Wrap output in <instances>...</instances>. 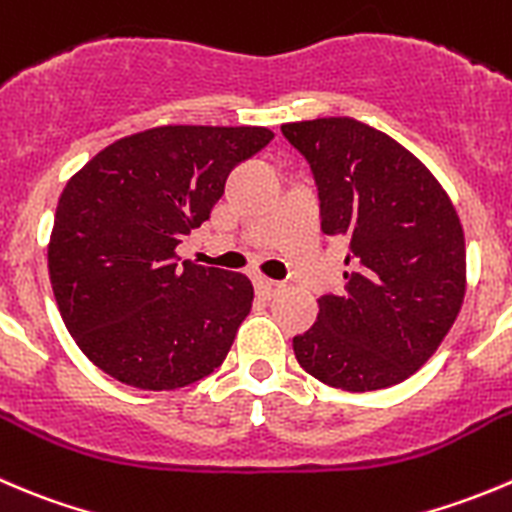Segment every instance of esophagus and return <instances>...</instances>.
<instances>
[{
    "label": "esophagus",
    "mask_w": 512,
    "mask_h": 512,
    "mask_svg": "<svg viewBox=\"0 0 512 512\" xmlns=\"http://www.w3.org/2000/svg\"><path fill=\"white\" fill-rule=\"evenodd\" d=\"M280 290H282V282L267 280V277H255V292L260 297H265V300L275 297Z\"/></svg>",
    "instance_id": "obj_1"
}]
</instances>
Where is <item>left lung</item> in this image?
<instances>
[{
    "mask_svg": "<svg viewBox=\"0 0 512 512\" xmlns=\"http://www.w3.org/2000/svg\"><path fill=\"white\" fill-rule=\"evenodd\" d=\"M310 165L322 232L347 242L345 292L322 295L315 325L292 337L305 372L330 388L398 385L428 362L465 297L458 212L428 167L350 117L282 124Z\"/></svg>",
    "mask_w": 512,
    "mask_h": 512,
    "instance_id": "left-lung-1",
    "label": "left lung"
}]
</instances>
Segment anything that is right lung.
<instances>
[{
	"mask_svg": "<svg viewBox=\"0 0 512 512\" xmlns=\"http://www.w3.org/2000/svg\"><path fill=\"white\" fill-rule=\"evenodd\" d=\"M267 127L170 124L94 155L59 197L49 280L79 350L114 380L177 390L225 362L250 315L240 272L177 262L227 175L270 145Z\"/></svg>",
	"mask_w": 512,
	"mask_h": 512,
	"instance_id": "add662e5",
	"label": "right lung"
}]
</instances>
